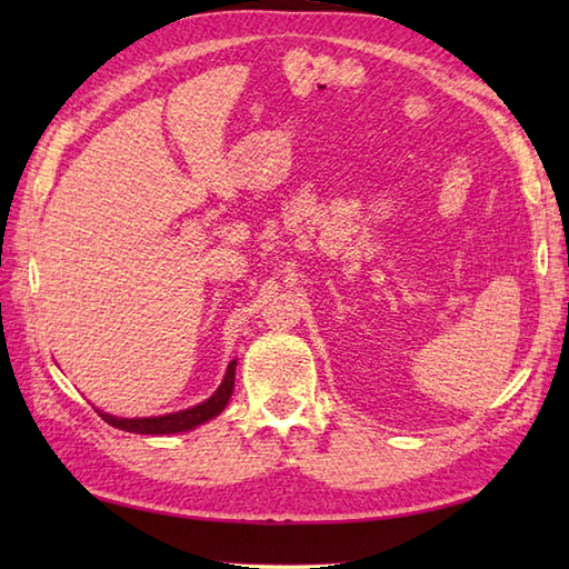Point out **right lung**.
<instances>
[{"instance_id":"obj_1","label":"right lung","mask_w":569,"mask_h":569,"mask_svg":"<svg viewBox=\"0 0 569 569\" xmlns=\"http://www.w3.org/2000/svg\"><path fill=\"white\" fill-rule=\"evenodd\" d=\"M234 367H237V359L229 361L224 381L220 383V389H217L208 398V401L200 403V406H192L188 410H180V413H168V416H159V418H114V416H107V413H100V416L107 422H110L112 428L127 430V432H141V435L186 432L190 428L200 426V422L222 413L227 401H229V396H232V389H234Z\"/></svg>"}]
</instances>
